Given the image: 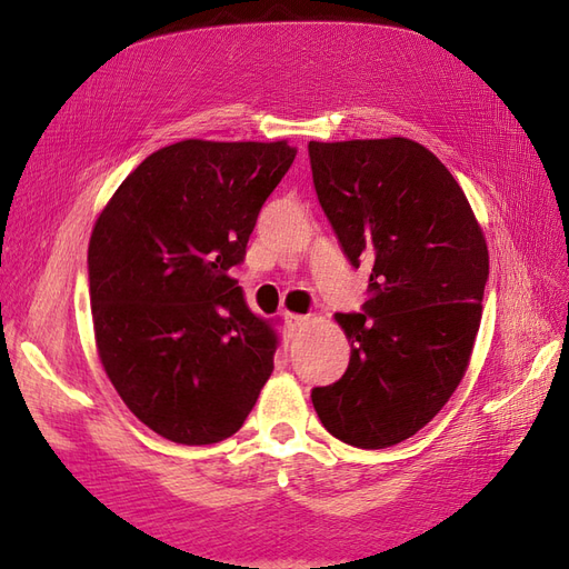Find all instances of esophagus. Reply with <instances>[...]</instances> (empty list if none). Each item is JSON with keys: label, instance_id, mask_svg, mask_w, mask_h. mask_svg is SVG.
Returning <instances> with one entry per match:
<instances>
[{"label": "esophagus", "instance_id": "34e87169", "mask_svg": "<svg viewBox=\"0 0 569 569\" xmlns=\"http://www.w3.org/2000/svg\"><path fill=\"white\" fill-rule=\"evenodd\" d=\"M283 319H286V327L290 331H298V329H302L305 325H308V317H305V315H286Z\"/></svg>", "mask_w": 569, "mask_h": 569}]
</instances>
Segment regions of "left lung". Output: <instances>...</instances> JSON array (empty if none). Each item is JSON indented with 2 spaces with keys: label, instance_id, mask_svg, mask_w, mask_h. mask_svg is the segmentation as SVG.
<instances>
[{
  "label": "left lung",
  "instance_id": "8db88e82",
  "mask_svg": "<svg viewBox=\"0 0 569 569\" xmlns=\"http://www.w3.org/2000/svg\"><path fill=\"white\" fill-rule=\"evenodd\" d=\"M312 182L341 250L370 264L360 312H339L351 360L312 389L337 440L385 449L409 440L455 395L471 358L488 247L451 172L411 139L310 141Z\"/></svg>",
  "mask_w": 569,
  "mask_h": 569
}]
</instances>
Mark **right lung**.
<instances>
[{"label": "right lung", "instance_id": "right-lung-1", "mask_svg": "<svg viewBox=\"0 0 569 569\" xmlns=\"http://www.w3.org/2000/svg\"><path fill=\"white\" fill-rule=\"evenodd\" d=\"M296 153L286 141H178L146 158L96 221L98 356L127 409L170 442L236 435L273 370V331L228 271Z\"/></svg>", "mask_w": 569, "mask_h": 569}]
</instances>
